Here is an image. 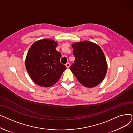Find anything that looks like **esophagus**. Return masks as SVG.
Masks as SVG:
<instances>
[{"instance_id":"esophagus-1","label":"esophagus","mask_w":133,"mask_h":133,"mask_svg":"<svg viewBox=\"0 0 133 133\" xmlns=\"http://www.w3.org/2000/svg\"><path fill=\"white\" fill-rule=\"evenodd\" d=\"M66 66L67 67V68H68L69 67V66H70V63L69 62H67V64H66Z\"/></svg>"}]
</instances>
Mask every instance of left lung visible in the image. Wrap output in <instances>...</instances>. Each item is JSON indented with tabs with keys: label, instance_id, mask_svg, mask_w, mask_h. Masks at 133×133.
<instances>
[{
	"label": "left lung",
	"instance_id": "obj_1",
	"mask_svg": "<svg viewBox=\"0 0 133 133\" xmlns=\"http://www.w3.org/2000/svg\"><path fill=\"white\" fill-rule=\"evenodd\" d=\"M75 61L72 72L82 85L87 87L98 85L104 79L107 64L101 48L96 44L83 41L73 44Z\"/></svg>",
	"mask_w": 133,
	"mask_h": 133
}]
</instances>
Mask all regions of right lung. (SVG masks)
I'll return each mask as SVG.
<instances>
[{
    "instance_id": "add662e5",
    "label": "right lung",
    "mask_w": 133,
    "mask_h": 133,
    "mask_svg": "<svg viewBox=\"0 0 133 133\" xmlns=\"http://www.w3.org/2000/svg\"><path fill=\"white\" fill-rule=\"evenodd\" d=\"M57 43L45 39L31 46L25 61L26 70L32 80L43 87H50L60 79L66 69L60 61L61 54L56 50Z\"/></svg>"
}]
</instances>
